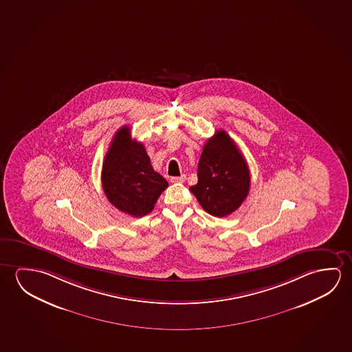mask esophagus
Instances as JSON below:
<instances>
[{
  "mask_svg": "<svg viewBox=\"0 0 352 352\" xmlns=\"http://www.w3.org/2000/svg\"><path fill=\"white\" fill-rule=\"evenodd\" d=\"M170 181L173 182V184H182L186 181V175H181V176H177V177H171Z\"/></svg>",
  "mask_w": 352,
  "mask_h": 352,
  "instance_id": "34e87169",
  "label": "esophagus"
}]
</instances>
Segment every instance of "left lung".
<instances>
[{
  "label": "left lung",
  "instance_id": "1",
  "mask_svg": "<svg viewBox=\"0 0 352 352\" xmlns=\"http://www.w3.org/2000/svg\"><path fill=\"white\" fill-rule=\"evenodd\" d=\"M198 182L190 187L201 208L223 218L240 208L250 192V168L237 145L223 129L217 131L201 151Z\"/></svg>",
  "mask_w": 352,
  "mask_h": 352
}]
</instances>
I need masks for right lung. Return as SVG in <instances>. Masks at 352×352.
<instances>
[{
	"instance_id": "obj_1",
	"label": "right lung",
	"mask_w": 352,
	"mask_h": 352,
	"mask_svg": "<svg viewBox=\"0 0 352 352\" xmlns=\"http://www.w3.org/2000/svg\"><path fill=\"white\" fill-rule=\"evenodd\" d=\"M101 182L112 206L134 218L149 214L168 186L154 171L144 145L131 138L129 126L113 135L102 162Z\"/></svg>"
}]
</instances>
